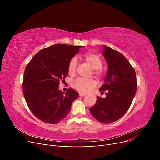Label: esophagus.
Here are the masks:
<instances>
[{
	"label": "esophagus",
	"instance_id": "obj_1",
	"mask_svg": "<svg viewBox=\"0 0 160 160\" xmlns=\"http://www.w3.org/2000/svg\"><path fill=\"white\" fill-rule=\"evenodd\" d=\"M85 95V93H79V96H81V97H83Z\"/></svg>",
	"mask_w": 160,
	"mask_h": 160
}]
</instances>
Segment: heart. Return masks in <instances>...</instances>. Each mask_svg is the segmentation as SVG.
<instances>
[{
	"label": "heart",
	"mask_w": 160,
	"mask_h": 160,
	"mask_svg": "<svg viewBox=\"0 0 160 160\" xmlns=\"http://www.w3.org/2000/svg\"><path fill=\"white\" fill-rule=\"evenodd\" d=\"M83 60L88 63L91 68H93V74L98 79L102 78L103 76V71L101 67L103 65V61L101 58L93 52H86L83 55ZM77 61L75 57L70 59L67 71L70 75H74L76 72ZM96 85V82L93 79L77 78L72 83V88L83 93H86L89 89Z\"/></svg>",
	"instance_id": "heart-1"
}]
</instances>
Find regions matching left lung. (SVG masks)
<instances>
[{
	"instance_id": "8db88e82",
	"label": "left lung",
	"mask_w": 160,
	"mask_h": 160,
	"mask_svg": "<svg viewBox=\"0 0 160 160\" xmlns=\"http://www.w3.org/2000/svg\"><path fill=\"white\" fill-rule=\"evenodd\" d=\"M102 53L108 63V72L99 90L106 91V98L98 96L90 113L98 122L111 123L129 109L137 91V79L134 68L122 53L107 46Z\"/></svg>"
}]
</instances>
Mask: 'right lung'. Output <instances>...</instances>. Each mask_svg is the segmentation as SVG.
Here are the masks:
<instances>
[{"label":"right lung","mask_w":160,"mask_h":160,"mask_svg":"<svg viewBox=\"0 0 160 160\" xmlns=\"http://www.w3.org/2000/svg\"><path fill=\"white\" fill-rule=\"evenodd\" d=\"M83 46L57 44L38 52L27 64L22 91L33 115L43 122L59 123L70 112L79 93L72 89L59 91V83L68 75L70 59Z\"/></svg>","instance_id":"add662e5"}]
</instances>
